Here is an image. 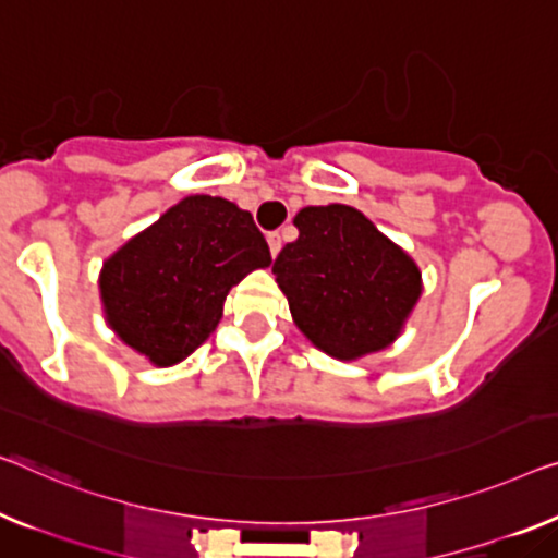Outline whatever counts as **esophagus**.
<instances>
[{"instance_id": "obj_1", "label": "esophagus", "mask_w": 558, "mask_h": 558, "mask_svg": "<svg viewBox=\"0 0 558 558\" xmlns=\"http://www.w3.org/2000/svg\"><path fill=\"white\" fill-rule=\"evenodd\" d=\"M268 245H270V255L276 257L282 247V240H280V232H268Z\"/></svg>"}]
</instances>
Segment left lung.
Returning <instances> with one entry per match:
<instances>
[{"mask_svg":"<svg viewBox=\"0 0 558 558\" xmlns=\"http://www.w3.org/2000/svg\"><path fill=\"white\" fill-rule=\"evenodd\" d=\"M293 222L272 272L295 326L338 361L384 351L418 303V265L351 205L303 207Z\"/></svg>","mask_w":558,"mask_h":558,"instance_id":"left-lung-1","label":"left lung"}]
</instances>
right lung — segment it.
Wrapping results in <instances>:
<instances>
[{"label": "right lung", "instance_id": "right-lung-1", "mask_svg": "<svg viewBox=\"0 0 558 558\" xmlns=\"http://www.w3.org/2000/svg\"><path fill=\"white\" fill-rule=\"evenodd\" d=\"M270 263L251 213L190 195L105 260L107 323L149 363L174 365L218 328L230 288Z\"/></svg>", "mask_w": 558, "mask_h": 558}]
</instances>
